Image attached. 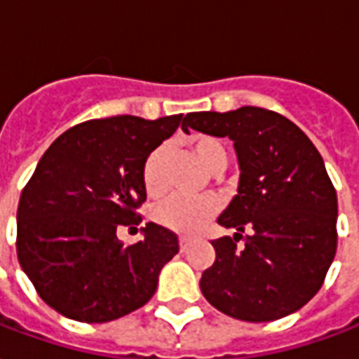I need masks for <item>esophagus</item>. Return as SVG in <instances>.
Listing matches in <instances>:
<instances>
[{
    "instance_id": "esophagus-1",
    "label": "esophagus",
    "mask_w": 359,
    "mask_h": 359,
    "mask_svg": "<svg viewBox=\"0 0 359 359\" xmlns=\"http://www.w3.org/2000/svg\"><path fill=\"white\" fill-rule=\"evenodd\" d=\"M179 245H180V251H187L188 245H190V240H188L187 236H180V238H179Z\"/></svg>"
}]
</instances>
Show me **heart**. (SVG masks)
<instances>
[{"instance_id": "heart-1", "label": "heart", "mask_w": 359, "mask_h": 359, "mask_svg": "<svg viewBox=\"0 0 359 359\" xmlns=\"http://www.w3.org/2000/svg\"><path fill=\"white\" fill-rule=\"evenodd\" d=\"M188 148L198 163L207 172H220L226 165V150L220 140L209 135H194L188 140ZM165 158L167 148L159 146L146 158L142 165V187L148 196H159L165 192ZM219 211V203L211 198L203 200H188V198H169L159 203L154 211V217L161 226L180 233H194L205 226Z\"/></svg>"}]
</instances>
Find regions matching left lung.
Wrapping results in <instances>:
<instances>
[{
	"instance_id": "8db88e82",
	"label": "left lung",
	"mask_w": 359,
	"mask_h": 359,
	"mask_svg": "<svg viewBox=\"0 0 359 359\" xmlns=\"http://www.w3.org/2000/svg\"><path fill=\"white\" fill-rule=\"evenodd\" d=\"M188 129L228 137L240 163L238 194L219 217L236 233L211 241L217 259L201 293L236 320L293 314L320 291L337 251V192L320 152L293 121L257 106L190 112Z\"/></svg>"
}]
</instances>
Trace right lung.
Returning a JSON list of instances; mask_svg holds the SVG:
<instances>
[{
  "instance_id": "right-lung-1",
  "label": "right lung",
  "mask_w": 359,
  "mask_h": 359,
  "mask_svg": "<svg viewBox=\"0 0 359 359\" xmlns=\"http://www.w3.org/2000/svg\"><path fill=\"white\" fill-rule=\"evenodd\" d=\"M180 121L182 114L89 119L62 133L39 159L18 201L17 255L58 314L104 323L152 299L179 238L148 222L144 240L126 247L118 230L140 224L142 165Z\"/></svg>"
}]
</instances>
